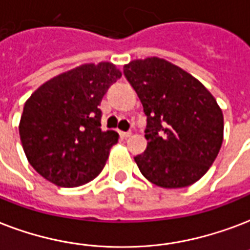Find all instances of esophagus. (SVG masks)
Returning <instances> with one entry per match:
<instances>
[{
    "label": "esophagus",
    "instance_id": "esophagus-1",
    "mask_svg": "<svg viewBox=\"0 0 250 250\" xmlns=\"http://www.w3.org/2000/svg\"><path fill=\"white\" fill-rule=\"evenodd\" d=\"M131 135H132V133L129 132V131H128V132H123V131H122V132H121V136H122V138H123V139L129 138V136H131Z\"/></svg>",
    "mask_w": 250,
    "mask_h": 250
}]
</instances>
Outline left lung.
<instances>
[{
    "label": "left lung",
    "mask_w": 250,
    "mask_h": 250,
    "mask_svg": "<svg viewBox=\"0 0 250 250\" xmlns=\"http://www.w3.org/2000/svg\"><path fill=\"white\" fill-rule=\"evenodd\" d=\"M125 76L146 115L144 153L135 157L142 174L160 188L195 184L223 143L222 108L201 81L160 57L132 60Z\"/></svg>",
    "instance_id": "1"
}]
</instances>
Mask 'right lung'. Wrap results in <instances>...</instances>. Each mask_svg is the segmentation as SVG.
<instances>
[{
    "label": "right lung",
    "instance_id": "add662e5",
    "mask_svg": "<svg viewBox=\"0 0 250 250\" xmlns=\"http://www.w3.org/2000/svg\"><path fill=\"white\" fill-rule=\"evenodd\" d=\"M121 77L112 62L83 64L48 80L26 101L19 136L28 163L43 178L76 188L102 171L119 135L101 128L98 106Z\"/></svg>",
    "mask_w": 250,
    "mask_h": 250
}]
</instances>
